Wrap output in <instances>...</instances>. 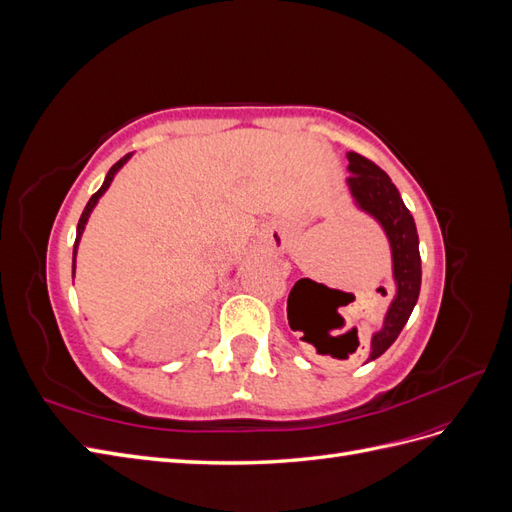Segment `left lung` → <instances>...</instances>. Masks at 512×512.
<instances>
[{
	"label": "left lung",
	"instance_id": "obj_1",
	"mask_svg": "<svg viewBox=\"0 0 512 512\" xmlns=\"http://www.w3.org/2000/svg\"><path fill=\"white\" fill-rule=\"evenodd\" d=\"M348 162L350 177L346 179V188L350 192L352 205L378 222L391 247V275L395 290L389 309H386L382 318V327L376 333H371L367 361H376L399 337L418 301L423 275L421 254H418L414 218L404 205V200H401V194L391 177L374 162L359 156V153L350 151Z\"/></svg>",
	"mask_w": 512,
	"mask_h": 512
}]
</instances>
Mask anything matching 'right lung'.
<instances>
[{
  "mask_svg": "<svg viewBox=\"0 0 512 512\" xmlns=\"http://www.w3.org/2000/svg\"><path fill=\"white\" fill-rule=\"evenodd\" d=\"M134 156V153H128V156H123L117 164H113L111 166V170H108L106 173V177H104V181H102V185H100V190L89 198V203H87V207L83 209V215H81V220H79V226H76V241H74V250H72V277H74V271H76V252H79V243H81V237H83V232H85V226H87V222H89V215H91V211L96 209V205H98V200L104 196V192L111 188V183H113V179H115V175L119 173V170L128 164V160Z\"/></svg>",
  "mask_w": 512,
  "mask_h": 512,
  "instance_id": "obj_1",
  "label": "right lung"
}]
</instances>
